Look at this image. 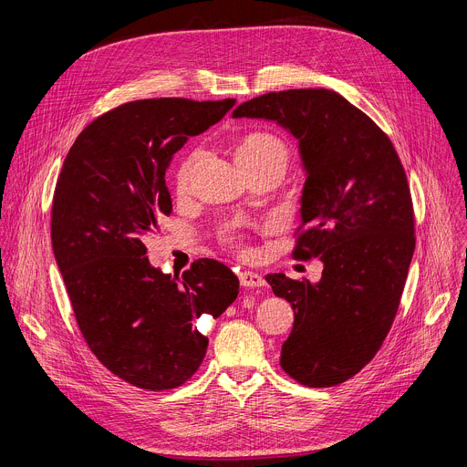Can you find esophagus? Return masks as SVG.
Returning a JSON list of instances; mask_svg holds the SVG:
<instances>
[{
  "label": "esophagus",
  "instance_id": "1",
  "mask_svg": "<svg viewBox=\"0 0 467 467\" xmlns=\"http://www.w3.org/2000/svg\"><path fill=\"white\" fill-rule=\"evenodd\" d=\"M238 279H240V285H242L244 288H256V286H264V279H262V275H258V274H254V272H242V274L238 275Z\"/></svg>",
  "mask_w": 467,
  "mask_h": 467
}]
</instances>
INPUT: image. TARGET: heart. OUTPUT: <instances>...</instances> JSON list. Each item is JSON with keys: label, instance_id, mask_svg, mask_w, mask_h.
<instances>
[{"label": "heart", "instance_id": "obj_1", "mask_svg": "<svg viewBox=\"0 0 467 467\" xmlns=\"http://www.w3.org/2000/svg\"><path fill=\"white\" fill-rule=\"evenodd\" d=\"M202 159H203V151L197 148L181 161L175 173V190L179 193L186 192L190 179L193 175V170ZM236 161L247 173H253L262 168H272V166H279L286 170L290 162V148L279 135H275L272 130H251L240 139L236 146ZM223 240L229 244H236V238L231 231L223 233Z\"/></svg>", "mask_w": 467, "mask_h": 467}]
</instances>
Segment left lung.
I'll list each match as a JSON object with an SVG mask.
<instances>
[{
	"label": "left lung",
	"mask_w": 467,
	"mask_h": 467,
	"mask_svg": "<svg viewBox=\"0 0 467 467\" xmlns=\"http://www.w3.org/2000/svg\"><path fill=\"white\" fill-rule=\"evenodd\" d=\"M234 118L274 119L299 140L306 181L292 256L323 262L321 281L265 275L294 308L281 368L328 388L373 360L401 303L416 247L405 168L386 132L327 88L270 92Z\"/></svg>",
	"instance_id": "8db88e82"
}]
</instances>
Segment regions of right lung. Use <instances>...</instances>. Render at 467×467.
<instances>
[{"label": "right lung", "instance_id": "add662e5", "mask_svg": "<svg viewBox=\"0 0 467 467\" xmlns=\"http://www.w3.org/2000/svg\"><path fill=\"white\" fill-rule=\"evenodd\" d=\"M234 103H123L83 129L57 179L51 244L78 327L110 373L142 389L184 384L209 346L199 317L222 316L238 297L225 264L199 258L179 279L153 268L144 244L171 214V157Z\"/></svg>", "mask_w": 467, "mask_h": 467}]
</instances>
